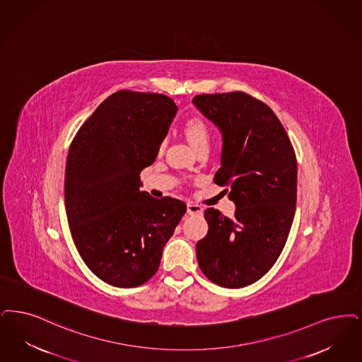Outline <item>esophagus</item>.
<instances>
[{
    "label": "esophagus",
    "mask_w": 362,
    "mask_h": 362,
    "mask_svg": "<svg viewBox=\"0 0 362 362\" xmlns=\"http://www.w3.org/2000/svg\"><path fill=\"white\" fill-rule=\"evenodd\" d=\"M188 216H202L203 209L199 204H194V203H188L187 204Z\"/></svg>",
    "instance_id": "34e87169"
}]
</instances>
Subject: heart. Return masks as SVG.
<instances>
[{"mask_svg": "<svg viewBox=\"0 0 362 362\" xmlns=\"http://www.w3.org/2000/svg\"><path fill=\"white\" fill-rule=\"evenodd\" d=\"M185 133L187 136L188 141L194 146L195 151L201 149L203 146H209L210 144V129L207 124L201 119V118H192L189 119L186 127H185ZM165 143H163L161 148H164Z\"/></svg>", "mask_w": 362, "mask_h": 362, "instance_id": "heart-1", "label": "heart"}]
</instances>
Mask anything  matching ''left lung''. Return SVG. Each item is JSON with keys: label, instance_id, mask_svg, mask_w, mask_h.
<instances>
[{"label": "left lung", "instance_id": "8db88e82", "mask_svg": "<svg viewBox=\"0 0 362 362\" xmlns=\"http://www.w3.org/2000/svg\"><path fill=\"white\" fill-rule=\"evenodd\" d=\"M192 103L222 133L214 183L235 204L234 218L204 210L207 235L197 244L204 276L243 288L279 259L295 216L298 164L288 134L272 109L243 91L195 95Z\"/></svg>", "mask_w": 362, "mask_h": 362}]
</instances>
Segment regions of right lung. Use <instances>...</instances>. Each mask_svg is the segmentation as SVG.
I'll use <instances>...</instances> for the list:
<instances>
[{
	"label": "right lung",
	"mask_w": 362,
	"mask_h": 362,
	"mask_svg": "<svg viewBox=\"0 0 362 362\" xmlns=\"http://www.w3.org/2000/svg\"><path fill=\"white\" fill-rule=\"evenodd\" d=\"M177 106L167 95L119 90L107 97L70 145L66 214L82 260L119 288L144 284L187 206L140 191V173L159 153Z\"/></svg>",
	"instance_id": "obj_1"
}]
</instances>
